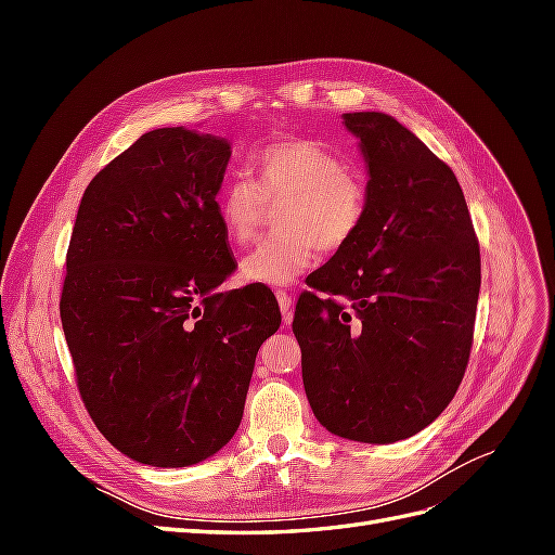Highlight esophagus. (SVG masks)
<instances>
[{
    "label": "esophagus",
    "mask_w": 555,
    "mask_h": 555,
    "mask_svg": "<svg viewBox=\"0 0 555 555\" xmlns=\"http://www.w3.org/2000/svg\"><path fill=\"white\" fill-rule=\"evenodd\" d=\"M275 298H278V306H280V312H282V322L292 324V296L287 292L278 289Z\"/></svg>",
    "instance_id": "34e87169"
}]
</instances>
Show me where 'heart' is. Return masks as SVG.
Returning <instances> with one entry per match:
<instances>
[{
  "mask_svg": "<svg viewBox=\"0 0 555 555\" xmlns=\"http://www.w3.org/2000/svg\"><path fill=\"white\" fill-rule=\"evenodd\" d=\"M257 182L231 178L217 194V220L227 241L255 238L266 201H284L278 236L241 259L245 282L284 287L314 263L319 247L338 251L357 238L367 212V184L349 159L319 141L292 139L261 147L251 159Z\"/></svg>",
  "mask_w": 555,
  "mask_h": 555,
  "instance_id": "1",
  "label": "heart"
}]
</instances>
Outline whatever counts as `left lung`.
Wrapping results in <instances>:
<instances>
[{"mask_svg":"<svg viewBox=\"0 0 555 555\" xmlns=\"http://www.w3.org/2000/svg\"><path fill=\"white\" fill-rule=\"evenodd\" d=\"M367 166L357 238L300 294L294 335L310 408L371 444L424 430L456 396L473 347L479 243L461 184L386 113H345Z\"/></svg>","mask_w":555,"mask_h":555,"instance_id":"obj_1","label":"left lung"}]
</instances>
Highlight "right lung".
<instances>
[{"mask_svg": "<svg viewBox=\"0 0 555 555\" xmlns=\"http://www.w3.org/2000/svg\"><path fill=\"white\" fill-rule=\"evenodd\" d=\"M231 145L143 133L80 198L60 317L78 391L125 456L184 467L238 430L261 343L280 328L271 289L215 292L233 273L215 196Z\"/></svg>", "mask_w": 555, "mask_h": 555, "instance_id": "add662e5", "label": "right lung"}]
</instances>
